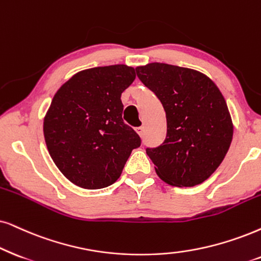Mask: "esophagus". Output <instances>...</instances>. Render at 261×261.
<instances>
[{"label":"esophagus","mask_w":261,"mask_h":261,"mask_svg":"<svg viewBox=\"0 0 261 261\" xmlns=\"http://www.w3.org/2000/svg\"><path fill=\"white\" fill-rule=\"evenodd\" d=\"M135 131H136V133L140 135L141 137H143V135H144V126H140V127H136L135 128Z\"/></svg>","instance_id":"esophagus-1"}]
</instances>
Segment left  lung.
<instances>
[{"instance_id":"left-lung-1","label":"left lung","mask_w":261,"mask_h":261,"mask_svg":"<svg viewBox=\"0 0 261 261\" xmlns=\"http://www.w3.org/2000/svg\"><path fill=\"white\" fill-rule=\"evenodd\" d=\"M136 73L166 112V140L147 149L155 172L173 187H195L208 179L225 158L233 135L218 87L202 72L161 62L138 66Z\"/></svg>"}]
</instances>
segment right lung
<instances>
[{
    "label": "right lung",
    "instance_id": "add662e5",
    "mask_svg": "<svg viewBox=\"0 0 261 261\" xmlns=\"http://www.w3.org/2000/svg\"><path fill=\"white\" fill-rule=\"evenodd\" d=\"M136 78L126 65L83 70L53 97L43 121L48 151L61 173L84 189H102L120 177L140 136L124 123L121 92Z\"/></svg>",
    "mask_w": 261,
    "mask_h": 261
}]
</instances>
